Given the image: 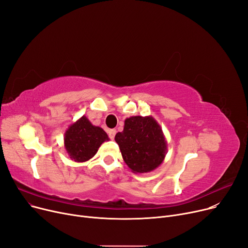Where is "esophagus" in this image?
I'll use <instances>...</instances> for the list:
<instances>
[{
  "mask_svg": "<svg viewBox=\"0 0 248 248\" xmlns=\"http://www.w3.org/2000/svg\"><path fill=\"white\" fill-rule=\"evenodd\" d=\"M115 134H116V131H115V129H109V131H108L109 139H110V140H113V139H114Z\"/></svg>",
  "mask_w": 248,
  "mask_h": 248,
  "instance_id": "34e87169",
  "label": "esophagus"
}]
</instances>
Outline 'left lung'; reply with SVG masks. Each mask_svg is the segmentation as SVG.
<instances>
[{
	"label": "left lung",
	"mask_w": 248,
	"mask_h": 248,
	"mask_svg": "<svg viewBox=\"0 0 248 248\" xmlns=\"http://www.w3.org/2000/svg\"><path fill=\"white\" fill-rule=\"evenodd\" d=\"M123 159L132 172L154 171L167 155V140L161 125L153 116H131L124 121V131L114 138Z\"/></svg>",
	"instance_id": "8db88e82"
}]
</instances>
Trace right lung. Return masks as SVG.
I'll return each mask as SVG.
<instances>
[{"label": "right lung", "instance_id": "1", "mask_svg": "<svg viewBox=\"0 0 248 248\" xmlns=\"http://www.w3.org/2000/svg\"><path fill=\"white\" fill-rule=\"evenodd\" d=\"M108 140V134L101 127L93 125L83 115L66 129L64 147L72 161L82 163L94 157L99 147Z\"/></svg>", "mask_w": 248, "mask_h": 248}]
</instances>
